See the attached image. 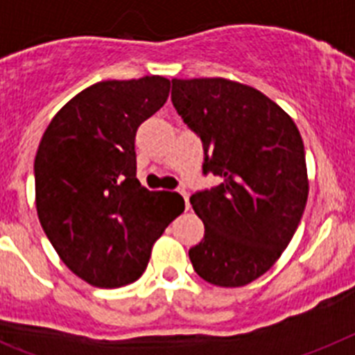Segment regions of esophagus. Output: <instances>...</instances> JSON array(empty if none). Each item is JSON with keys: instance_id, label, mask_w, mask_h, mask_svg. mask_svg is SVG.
Returning a JSON list of instances; mask_svg holds the SVG:
<instances>
[{"instance_id": "esophagus-1", "label": "esophagus", "mask_w": 355, "mask_h": 355, "mask_svg": "<svg viewBox=\"0 0 355 355\" xmlns=\"http://www.w3.org/2000/svg\"><path fill=\"white\" fill-rule=\"evenodd\" d=\"M180 194L183 196V199H184V209L189 210V207H190V203H189V192H187V190H180Z\"/></svg>"}]
</instances>
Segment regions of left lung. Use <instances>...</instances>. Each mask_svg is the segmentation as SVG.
Instances as JSON below:
<instances>
[{"instance_id": "obj_1", "label": "left lung", "mask_w": 355, "mask_h": 355, "mask_svg": "<svg viewBox=\"0 0 355 355\" xmlns=\"http://www.w3.org/2000/svg\"><path fill=\"white\" fill-rule=\"evenodd\" d=\"M171 98L203 143V174L221 178L190 198L205 225L190 261L212 285H248L277 261L303 216L309 180L300 130L265 94L230 79H172Z\"/></svg>"}]
</instances>
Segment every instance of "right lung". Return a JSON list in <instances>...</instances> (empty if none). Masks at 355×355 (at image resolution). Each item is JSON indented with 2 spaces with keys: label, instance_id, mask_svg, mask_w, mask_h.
Segmentation results:
<instances>
[{
  "label": "right lung",
  "instance_id": "1",
  "mask_svg": "<svg viewBox=\"0 0 355 355\" xmlns=\"http://www.w3.org/2000/svg\"><path fill=\"white\" fill-rule=\"evenodd\" d=\"M168 92L161 76L99 81L55 114L37 146L41 227L61 261L99 288L139 279L154 241L184 210L178 192H150L136 178V132Z\"/></svg>",
  "mask_w": 355,
  "mask_h": 355
}]
</instances>
